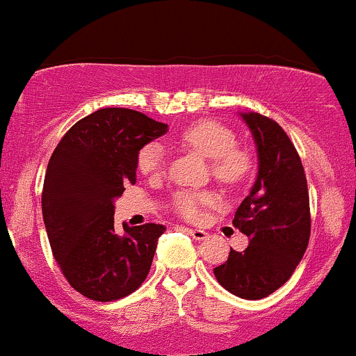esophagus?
<instances>
[{"instance_id": "1", "label": "esophagus", "mask_w": 356, "mask_h": 356, "mask_svg": "<svg viewBox=\"0 0 356 356\" xmlns=\"http://www.w3.org/2000/svg\"><path fill=\"white\" fill-rule=\"evenodd\" d=\"M187 232H189V234L195 241H204L207 238V232L202 231V229H192V227H187Z\"/></svg>"}]
</instances>
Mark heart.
Listing matches in <instances>:
<instances>
[{
  "instance_id": "heart-1",
  "label": "heart",
  "mask_w": 356,
  "mask_h": 356,
  "mask_svg": "<svg viewBox=\"0 0 356 356\" xmlns=\"http://www.w3.org/2000/svg\"><path fill=\"white\" fill-rule=\"evenodd\" d=\"M179 142L212 161V174L224 184H236L251 170V155L236 145V136L227 127L212 120L195 122L179 134ZM137 169L144 175H159L164 170V149L159 144H147L137 154ZM214 202L211 192L182 191L174 197V206L181 216L197 219L202 207Z\"/></svg>"
}]
</instances>
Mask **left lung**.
I'll return each mask as SVG.
<instances>
[{
    "label": "left lung",
    "mask_w": 356,
    "mask_h": 356,
    "mask_svg": "<svg viewBox=\"0 0 356 356\" xmlns=\"http://www.w3.org/2000/svg\"><path fill=\"white\" fill-rule=\"evenodd\" d=\"M239 115L257 152L254 186L232 220L249 244L244 251L231 249L214 275L232 295L261 300L291 277L308 248L309 195L301 159L284 130L261 113Z\"/></svg>",
    "instance_id": "8db88e82"
}]
</instances>
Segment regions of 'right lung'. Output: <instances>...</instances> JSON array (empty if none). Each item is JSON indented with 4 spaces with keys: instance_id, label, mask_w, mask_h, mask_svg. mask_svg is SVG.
<instances>
[{
    "instance_id": "add662e5",
    "label": "right lung",
    "mask_w": 356,
    "mask_h": 356,
    "mask_svg": "<svg viewBox=\"0 0 356 356\" xmlns=\"http://www.w3.org/2000/svg\"><path fill=\"white\" fill-rule=\"evenodd\" d=\"M167 125L130 108H100L76 122L53 150L42 211L56 263L72 288L95 301L129 296L145 281L165 227L117 234V197L137 181V154Z\"/></svg>"
}]
</instances>
